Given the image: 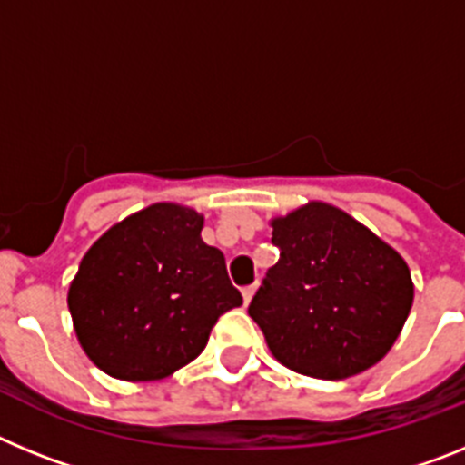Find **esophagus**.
<instances>
[{"label": "esophagus", "instance_id": "obj_1", "mask_svg": "<svg viewBox=\"0 0 465 465\" xmlns=\"http://www.w3.org/2000/svg\"><path fill=\"white\" fill-rule=\"evenodd\" d=\"M258 291V282L252 283V286H246V289H242V298H244V305H249L252 302V298L256 295Z\"/></svg>", "mask_w": 465, "mask_h": 465}]
</instances>
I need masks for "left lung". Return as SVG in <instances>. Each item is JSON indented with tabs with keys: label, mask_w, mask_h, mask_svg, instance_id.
<instances>
[{
	"label": "left lung",
	"mask_w": 465,
	"mask_h": 465,
	"mask_svg": "<svg viewBox=\"0 0 465 465\" xmlns=\"http://www.w3.org/2000/svg\"><path fill=\"white\" fill-rule=\"evenodd\" d=\"M277 265L249 305L274 359L344 380L389 354L412 310L414 283L393 246L328 203L270 221Z\"/></svg>",
	"instance_id": "left-lung-1"
}]
</instances>
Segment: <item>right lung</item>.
Wrapping results in <instances>:
<instances>
[{"label":"right lung","instance_id":"obj_1","mask_svg":"<svg viewBox=\"0 0 465 465\" xmlns=\"http://www.w3.org/2000/svg\"><path fill=\"white\" fill-rule=\"evenodd\" d=\"M204 216L155 203L111 225L69 283L85 356L125 381L170 377L207 347L223 312L242 305L225 258L203 242Z\"/></svg>","mask_w":465,"mask_h":465}]
</instances>
